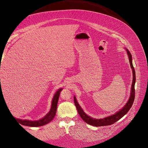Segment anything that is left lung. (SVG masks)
Wrapping results in <instances>:
<instances>
[{
    "instance_id": "8db88e82",
    "label": "left lung",
    "mask_w": 148,
    "mask_h": 148,
    "mask_svg": "<svg viewBox=\"0 0 148 148\" xmlns=\"http://www.w3.org/2000/svg\"><path fill=\"white\" fill-rule=\"evenodd\" d=\"M125 49L127 51L129 62H130V66L132 69V73H133V81H132V88H131L130 96L129 99L126 103V104H125L122 109H120V110L117 112H115V114L108 116V117H106L105 118L97 119H94L92 117H91L90 116H88L86 113H85L83 111V110L82 109L81 106L79 105L77 99H76V97L74 96V98H73L74 102H75V106L77 109V110L78 112V114L80 115L81 118L88 124H89L95 127H102V126H106V125H112L113 123L117 122V121L120 120L121 118L123 117V116L128 112L129 110L130 109V108L133 105L134 99H135V84L136 82L135 71V69H134V67L132 64V56L131 53L126 48Z\"/></svg>"
}]
</instances>
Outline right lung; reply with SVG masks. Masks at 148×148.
<instances>
[{"label": "right lung", "instance_id": "1", "mask_svg": "<svg viewBox=\"0 0 148 148\" xmlns=\"http://www.w3.org/2000/svg\"><path fill=\"white\" fill-rule=\"evenodd\" d=\"M62 89H63L60 88L56 91L54 96H53L52 98L51 109L49 110V112L44 116L43 118L39 119L38 120H34V121L29 120H23V119L21 120V119H16L14 117L13 118H14L15 120H16L17 121H18V122L20 124L25 125V126L36 127H40V126H42V125H46L47 123L51 122V121L53 120V119L55 117L56 111H57L58 101H59L60 93L62 91Z\"/></svg>", "mask_w": 148, "mask_h": 148}]
</instances>
